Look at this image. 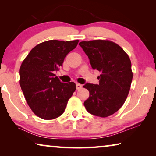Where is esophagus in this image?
<instances>
[{
  "instance_id": "1",
  "label": "esophagus",
  "mask_w": 156,
  "mask_h": 156,
  "mask_svg": "<svg viewBox=\"0 0 156 156\" xmlns=\"http://www.w3.org/2000/svg\"><path fill=\"white\" fill-rule=\"evenodd\" d=\"M82 87H83V86H82V84H79V83L76 84V89H77V90H80V89Z\"/></svg>"
}]
</instances>
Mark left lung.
<instances>
[{"label":"left lung","mask_w":156,"mask_h":156,"mask_svg":"<svg viewBox=\"0 0 156 156\" xmlns=\"http://www.w3.org/2000/svg\"><path fill=\"white\" fill-rule=\"evenodd\" d=\"M94 69L101 72L99 84L87 83L89 97L84 102L87 112L106 118L125 103L133 78L131 62L120 46L108 40L82 41L79 43Z\"/></svg>","instance_id":"8db88e82"}]
</instances>
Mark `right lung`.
Instances as JSON below:
<instances>
[{
  "mask_svg": "<svg viewBox=\"0 0 156 156\" xmlns=\"http://www.w3.org/2000/svg\"><path fill=\"white\" fill-rule=\"evenodd\" d=\"M78 42H43L34 47L21 64V89L31 111L42 119L52 120L61 115L76 91L74 83H62L54 72L62 67L65 58Z\"/></svg>",
  "mask_w": 156,
  "mask_h": 156,
  "instance_id": "right-lung-1",
  "label": "right lung"
}]
</instances>
